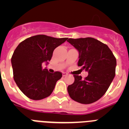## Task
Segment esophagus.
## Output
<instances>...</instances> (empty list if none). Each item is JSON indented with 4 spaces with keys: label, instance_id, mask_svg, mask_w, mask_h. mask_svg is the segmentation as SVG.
<instances>
[{
    "label": "esophagus",
    "instance_id": "obj_1",
    "mask_svg": "<svg viewBox=\"0 0 129 129\" xmlns=\"http://www.w3.org/2000/svg\"><path fill=\"white\" fill-rule=\"evenodd\" d=\"M67 75H68V74H67V73H66V72L62 73V76H63V77H64V76H67Z\"/></svg>",
    "mask_w": 129,
    "mask_h": 129
}]
</instances>
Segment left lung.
Here are the masks:
<instances>
[{
  "label": "left lung",
  "mask_w": 129,
  "mask_h": 129,
  "mask_svg": "<svg viewBox=\"0 0 129 129\" xmlns=\"http://www.w3.org/2000/svg\"><path fill=\"white\" fill-rule=\"evenodd\" d=\"M67 41L78 50V67L88 73L85 79L74 75V82L67 88L68 94L78 103H94L105 94L114 78L116 57L107 44L94 38H70Z\"/></svg>",
  "instance_id": "left-lung-1"
}]
</instances>
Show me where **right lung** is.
<instances>
[{"mask_svg": "<svg viewBox=\"0 0 129 129\" xmlns=\"http://www.w3.org/2000/svg\"><path fill=\"white\" fill-rule=\"evenodd\" d=\"M68 38H55L45 35L29 37L20 43L11 57L13 79L19 89L33 100L50 95L62 73H50L43 68L52 59L53 50Z\"/></svg>", "mask_w": 129, "mask_h": 129, "instance_id": "right-lung-1", "label": "right lung"}]
</instances>
